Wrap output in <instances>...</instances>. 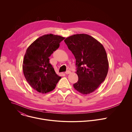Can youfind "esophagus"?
Listing matches in <instances>:
<instances>
[{
  "instance_id": "esophagus-1",
  "label": "esophagus",
  "mask_w": 132,
  "mask_h": 132,
  "mask_svg": "<svg viewBox=\"0 0 132 132\" xmlns=\"http://www.w3.org/2000/svg\"><path fill=\"white\" fill-rule=\"evenodd\" d=\"M70 70H67L66 72H65V73L66 74H69V73H70Z\"/></svg>"
}]
</instances>
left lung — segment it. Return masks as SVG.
Segmentation results:
<instances>
[{"label":"left lung","mask_w":132,"mask_h":132,"mask_svg":"<svg viewBox=\"0 0 132 132\" xmlns=\"http://www.w3.org/2000/svg\"><path fill=\"white\" fill-rule=\"evenodd\" d=\"M64 41L76 59L78 81L73 84L74 88L82 94L91 93L108 73L109 63L104 47L94 38L84 34L70 36Z\"/></svg>","instance_id":"1"}]
</instances>
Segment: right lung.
Returning a JSON list of instances; mask_svg holds the SVG:
<instances>
[{
  "label": "right lung",
  "mask_w": 132,
  "mask_h": 132,
  "mask_svg": "<svg viewBox=\"0 0 132 132\" xmlns=\"http://www.w3.org/2000/svg\"><path fill=\"white\" fill-rule=\"evenodd\" d=\"M65 39L53 34L43 35L28 47L23 62L24 75L36 91L44 94L53 91L61 77L49 63V57Z\"/></svg>",
  "instance_id": "add662e5"
}]
</instances>
